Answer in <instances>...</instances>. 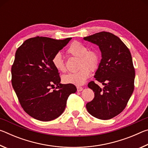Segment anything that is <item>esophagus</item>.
<instances>
[{
    "mask_svg": "<svg viewBox=\"0 0 148 148\" xmlns=\"http://www.w3.org/2000/svg\"><path fill=\"white\" fill-rule=\"evenodd\" d=\"M82 90H83V87H79V86H77V91H82Z\"/></svg>",
    "mask_w": 148,
    "mask_h": 148,
    "instance_id": "esophagus-1",
    "label": "esophagus"
}]
</instances>
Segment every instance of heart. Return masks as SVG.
<instances>
[{
  "label": "heart",
  "instance_id": "b5f03b06",
  "mask_svg": "<svg viewBox=\"0 0 148 148\" xmlns=\"http://www.w3.org/2000/svg\"><path fill=\"white\" fill-rule=\"evenodd\" d=\"M68 53L79 58L78 71L65 74L62 77L64 84L82 86L88 78L91 71L98 68L100 62V56L98 51L94 49H88L86 45L81 42L74 41L67 49ZM52 64L54 68L59 72L66 71L64 60L61 53H57L52 58Z\"/></svg>",
  "mask_w": 148,
  "mask_h": 148
}]
</instances>
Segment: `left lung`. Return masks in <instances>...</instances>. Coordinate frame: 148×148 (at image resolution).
Instances as JSON below:
<instances>
[{
  "label": "left lung",
  "mask_w": 148,
  "mask_h": 148,
  "mask_svg": "<svg viewBox=\"0 0 148 148\" xmlns=\"http://www.w3.org/2000/svg\"><path fill=\"white\" fill-rule=\"evenodd\" d=\"M84 39L101 50L102 59L94 77L104 86L102 89L94 82H89L88 87L95 92V97L86 108L96 118L112 119L125 109L134 91L135 71L131 52L110 32H98Z\"/></svg>",
  "instance_id": "obj_1"
}]
</instances>
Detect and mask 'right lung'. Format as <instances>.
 <instances>
[{"label":"right lung","mask_w":148,"mask_h":148,"mask_svg":"<svg viewBox=\"0 0 148 148\" xmlns=\"http://www.w3.org/2000/svg\"><path fill=\"white\" fill-rule=\"evenodd\" d=\"M72 38L55 40L36 36L25 41L16 52L12 84L24 111L42 121L56 119L64 112L73 84H62L52 58ZM57 86L51 91V87ZM55 88V87H54Z\"/></svg>","instance_id":"1"}]
</instances>
